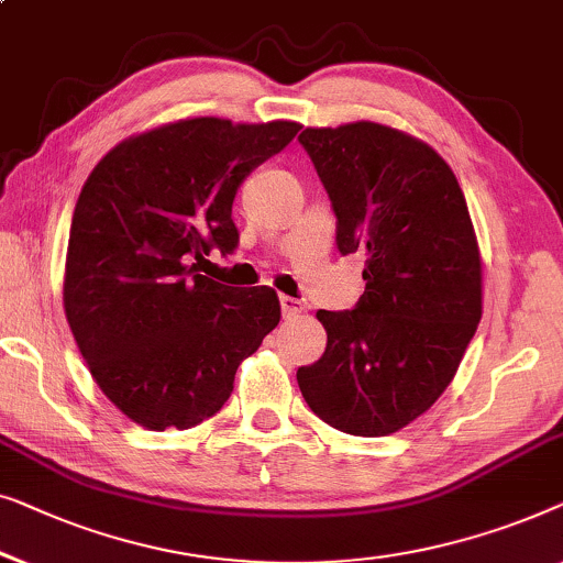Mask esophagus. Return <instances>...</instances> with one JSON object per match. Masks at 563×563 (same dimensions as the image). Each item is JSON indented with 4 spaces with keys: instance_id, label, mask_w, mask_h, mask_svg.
Listing matches in <instances>:
<instances>
[{
    "instance_id": "1",
    "label": "esophagus",
    "mask_w": 563,
    "mask_h": 563,
    "mask_svg": "<svg viewBox=\"0 0 563 563\" xmlns=\"http://www.w3.org/2000/svg\"><path fill=\"white\" fill-rule=\"evenodd\" d=\"M280 311H283V319H296V316L303 311V303H300L298 298L280 296Z\"/></svg>"
}]
</instances>
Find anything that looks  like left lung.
Returning <instances> with one entry per match:
<instances>
[{"label": "left lung", "instance_id": "obj_1", "mask_svg": "<svg viewBox=\"0 0 563 563\" xmlns=\"http://www.w3.org/2000/svg\"><path fill=\"white\" fill-rule=\"evenodd\" d=\"M342 255H364L352 311H316L321 360L298 367L321 421L387 437L426 413L456 375L482 319V263L470 209L443 157L390 126L354 122L300 132Z\"/></svg>", "mask_w": 563, "mask_h": 563}]
</instances>
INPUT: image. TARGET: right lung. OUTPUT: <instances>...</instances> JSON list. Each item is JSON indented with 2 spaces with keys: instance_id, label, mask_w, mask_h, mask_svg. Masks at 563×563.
I'll return each instance as SVG.
<instances>
[{
  "instance_id": "obj_1",
  "label": "right lung",
  "mask_w": 563,
  "mask_h": 563,
  "mask_svg": "<svg viewBox=\"0 0 563 563\" xmlns=\"http://www.w3.org/2000/svg\"><path fill=\"white\" fill-rule=\"evenodd\" d=\"M298 130L217 117L165 124L117 145L84 184L63 306L101 393L134 423L184 431L219 413L240 362L278 327L273 288H232L196 265L236 250V191Z\"/></svg>"
}]
</instances>
